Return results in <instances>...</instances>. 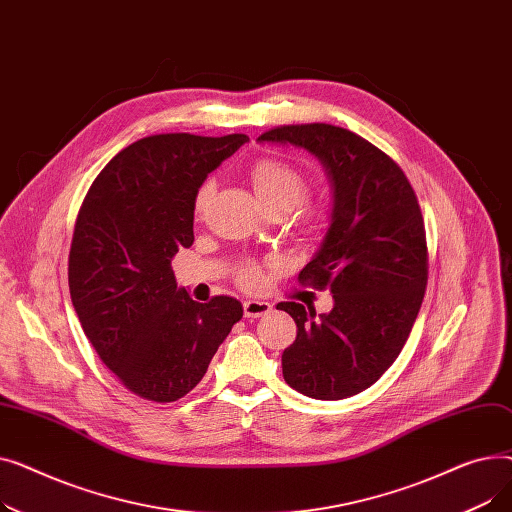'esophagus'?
<instances>
[{"mask_svg": "<svg viewBox=\"0 0 512 512\" xmlns=\"http://www.w3.org/2000/svg\"><path fill=\"white\" fill-rule=\"evenodd\" d=\"M242 311H245V317H263L272 311V305L265 301H245Z\"/></svg>", "mask_w": 512, "mask_h": 512, "instance_id": "esophagus-1", "label": "esophagus"}]
</instances>
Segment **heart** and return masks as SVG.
I'll use <instances>...</instances> for the list:
<instances>
[{
  "instance_id": "b5f03b06",
  "label": "heart",
  "mask_w": 512,
  "mask_h": 512,
  "mask_svg": "<svg viewBox=\"0 0 512 512\" xmlns=\"http://www.w3.org/2000/svg\"><path fill=\"white\" fill-rule=\"evenodd\" d=\"M249 178L253 184V191L261 205L267 211H290L297 207L309 193V180L307 176L282 157H263L257 159L249 170ZM213 193V182L205 180L195 195V215L201 218L209 199ZM326 222V215L317 209H307L303 213V230L307 234H315L321 230ZM238 282L247 290H259L265 282L263 267L255 261H245L238 265Z\"/></svg>"
}]
</instances>
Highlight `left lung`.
<instances>
[{
  "label": "left lung",
  "mask_w": 512,
  "mask_h": 512,
  "mask_svg": "<svg viewBox=\"0 0 512 512\" xmlns=\"http://www.w3.org/2000/svg\"><path fill=\"white\" fill-rule=\"evenodd\" d=\"M261 143L307 149L324 164L332 222L303 267L305 286L330 288L334 307L286 301L297 340L282 355L290 388L340 400L378 382L405 346L427 286V242L417 195L392 157L332 124H292L263 132Z\"/></svg>",
  "instance_id": "1"
}]
</instances>
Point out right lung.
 <instances>
[{
  "label": "right lung",
  "instance_id": "1",
  "mask_svg": "<svg viewBox=\"0 0 512 512\" xmlns=\"http://www.w3.org/2000/svg\"><path fill=\"white\" fill-rule=\"evenodd\" d=\"M247 134H153L122 149L80 205L68 257L72 305L101 361L137 396L174 402L205 375L242 317L232 297L197 303L172 257L193 245L195 195Z\"/></svg>",
  "mask_w": 512,
  "mask_h": 512
}]
</instances>
